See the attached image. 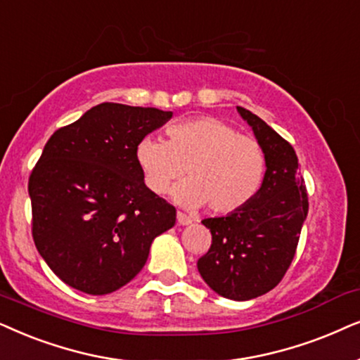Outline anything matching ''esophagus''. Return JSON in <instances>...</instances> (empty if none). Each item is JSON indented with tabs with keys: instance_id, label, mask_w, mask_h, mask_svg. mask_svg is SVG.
<instances>
[{
	"instance_id": "obj_1",
	"label": "esophagus",
	"mask_w": 360,
	"mask_h": 360,
	"mask_svg": "<svg viewBox=\"0 0 360 360\" xmlns=\"http://www.w3.org/2000/svg\"><path fill=\"white\" fill-rule=\"evenodd\" d=\"M176 219H177V224H179V225H189L191 222H193L191 217H188V215L183 214V212H177Z\"/></svg>"
}]
</instances>
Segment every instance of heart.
Returning a JSON list of instances; mask_svg holds the SVG:
<instances>
[{
	"label": "heart",
	"mask_w": 360,
	"mask_h": 360,
	"mask_svg": "<svg viewBox=\"0 0 360 360\" xmlns=\"http://www.w3.org/2000/svg\"><path fill=\"white\" fill-rule=\"evenodd\" d=\"M135 158L145 184L156 194L165 193L186 167L189 179L172 189V199L191 209L207 202L215 214L245 207L260 191L266 167L257 140L212 117L172 124L167 141L141 138Z\"/></svg>",
	"instance_id": "heart-1"
}]
</instances>
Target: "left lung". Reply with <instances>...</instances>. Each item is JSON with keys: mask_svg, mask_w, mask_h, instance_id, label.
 I'll use <instances>...</instances> for the list:
<instances>
[{"mask_svg": "<svg viewBox=\"0 0 360 360\" xmlns=\"http://www.w3.org/2000/svg\"><path fill=\"white\" fill-rule=\"evenodd\" d=\"M237 110L265 153V177L245 207L202 220L212 243L198 270L217 295L247 301L275 288L290 268L308 215V194L293 146L260 117Z\"/></svg>", "mask_w": 360, "mask_h": 360, "instance_id": "left-lung-1", "label": "left lung"}]
</instances>
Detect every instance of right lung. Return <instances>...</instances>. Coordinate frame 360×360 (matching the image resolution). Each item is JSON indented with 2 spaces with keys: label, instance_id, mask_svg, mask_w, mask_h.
<instances>
[{
  "label": "right lung",
  "instance_id": "1",
  "mask_svg": "<svg viewBox=\"0 0 360 360\" xmlns=\"http://www.w3.org/2000/svg\"><path fill=\"white\" fill-rule=\"evenodd\" d=\"M172 112L100 103L46 143L30 176L32 238L57 276L87 295L131 281L174 205L146 188L135 148Z\"/></svg>",
  "mask_w": 360,
  "mask_h": 360
}]
</instances>
